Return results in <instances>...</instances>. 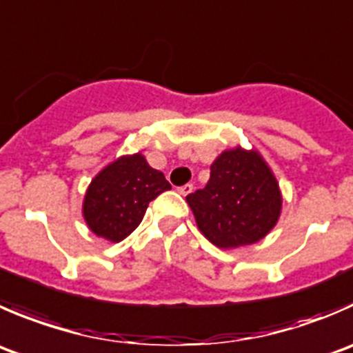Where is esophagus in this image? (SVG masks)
<instances>
[{
	"label": "esophagus",
	"instance_id": "esophagus-1",
	"mask_svg": "<svg viewBox=\"0 0 353 353\" xmlns=\"http://www.w3.org/2000/svg\"><path fill=\"white\" fill-rule=\"evenodd\" d=\"M177 191H179L181 194H183V196H186V194H190L191 191H193V184H184V186H181V188H177Z\"/></svg>",
	"mask_w": 353,
	"mask_h": 353
}]
</instances>
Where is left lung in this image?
Segmentation results:
<instances>
[{"mask_svg":"<svg viewBox=\"0 0 353 353\" xmlns=\"http://www.w3.org/2000/svg\"><path fill=\"white\" fill-rule=\"evenodd\" d=\"M196 224L219 248H238L262 239L278 222L281 193L256 152H224L210 165L203 190L188 194Z\"/></svg>","mask_w":353,"mask_h":353,"instance_id":"left-lung-1","label":"left lung"}]
</instances>
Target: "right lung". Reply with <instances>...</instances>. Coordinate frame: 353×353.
Segmentation results:
<instances>
[{
    "label": "right lung",
    "instance_id": "add662e5",
    "mask_svg": "<svg viewBox=\"0 0 353 353\" xmlns=\"http://www.w3.org/2000/svg\"><path fill=\"white\" fill-rule=\"evenodd\" d=\"M167 190L169 181L145 157H121L91 181L82 207L84 219L94 234L122 241L143 221L150 201Z\"/></svg>",
    "mask_w": 353,
    "mask_h": 353
}]
</instances>
